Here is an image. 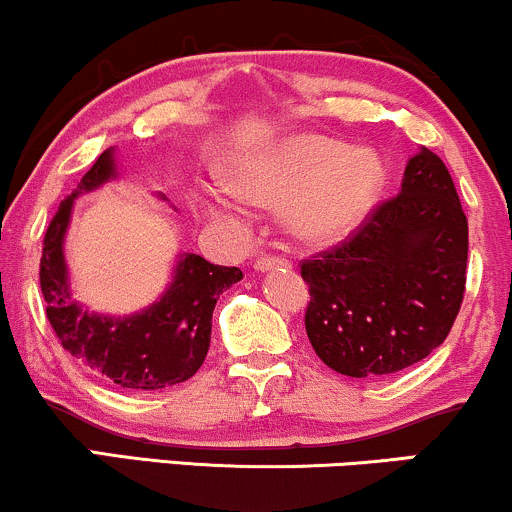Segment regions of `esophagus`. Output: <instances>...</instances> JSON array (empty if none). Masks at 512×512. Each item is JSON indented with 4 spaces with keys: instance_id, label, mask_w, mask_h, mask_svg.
I'll list each match as a JSON object with an SVG mask.
<instances>
[{
    "instance_id": "esophagus-1",
    "label": "esophagus",
    "mask_w": 512,
    "mask_h": 512,
    "mask_svg": "<svg viewBox=\"0 0 512 512\" xmlns=\"http://www.w3.org/2000/svg\"><path fill=\"white\" fill-rule=\"evenodd\" d=\"M279 267H288V260H283V257H276V255H264V257H257L255 262L257 272H269V269H279Z\"/></svg>"
}]
</instances>
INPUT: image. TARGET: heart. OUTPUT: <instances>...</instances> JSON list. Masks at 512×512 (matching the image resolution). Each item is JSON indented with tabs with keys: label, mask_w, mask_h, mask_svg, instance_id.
I'll return each mask as SVG.
<instances>
[{
	"label": "heart",
	"mask_w": 512,
	"mask_h": 512,
	"mask_svg": "<svg viewBox=\"0 0 512 512\" xmlns=\"http://www.w3.org/2000/svg\"><path fill=\"white\" fill-rule=\"evenodd\" d=\"M384 181L374 152L322 135H293L224 169V186L238 200L257 207L288 202V224L307 243L353 233L377 205Z\"/></svg>",
	"instance_id": "obj_1"
}]
</instances>
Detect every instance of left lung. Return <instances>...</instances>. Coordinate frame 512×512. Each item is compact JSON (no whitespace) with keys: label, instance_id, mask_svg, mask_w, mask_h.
<instances>
[{"label":"left lung","instance_id":"left-lung-1","mask_svg":"<svg viewBox=\"0 0 512 512\" xmlns=\"http://www.w3.org/2000/svg\"><path fill=\"white\" fill-rule=\"evenodd\" d=\"M467 217L439 155L422 147L403 186L336 248L303 260L305 329L326 367L386 377L439 348L465 293Z\"/></svg>","mask_w":512,"mask_h":512}]
</instances>
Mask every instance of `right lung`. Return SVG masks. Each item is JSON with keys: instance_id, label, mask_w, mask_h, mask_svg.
<instances>
[{"instance_id": "obj_1", "label": "right lung", "mask_w": 512, "mask_h": 512, "mask_svg": "<svg viewBox=\"0 0 512 512\" xmlns=\"http://www.w3.org/2000/svg\"><path fill=\"white\" fill-rule=\"evenodd\" d=\"M114 176L109 147L83 176L76 193L59 205L42 243L40 288L61 348L69 350L90 374L121 389L157 391L181 384L202 367L212 338L214 305L226 288L243 279V272L183 252L171 286L147 310L123 319L83 310L69 291L64 236L76 195L100 188Z\"/></svg>"}]
</instances>
